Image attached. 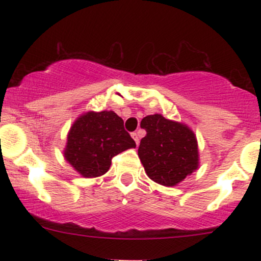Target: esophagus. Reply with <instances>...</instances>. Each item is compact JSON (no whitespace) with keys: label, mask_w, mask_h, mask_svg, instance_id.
<instances>
[{"label":"esophagus","mask_w":261,"mask_h":261,"mask_svg":"<svg viewBox=\"0 0 261 261\" xmlns=\"http://www.w3.org/2000/svg\"><path fill=\"white\" fill-rule=\"evenodd\" d=\"M131 136H133V139L135 140V142H136V145H139V142H140L139 134H137V133H133V134H131Z\"/></svg>","instance_id":"34e87169"}]
</instances>
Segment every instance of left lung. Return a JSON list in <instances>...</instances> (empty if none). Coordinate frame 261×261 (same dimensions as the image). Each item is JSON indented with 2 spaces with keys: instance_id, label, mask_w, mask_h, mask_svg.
<instances>
[{
  "instance_id": "1",
  "label": "left lung",
  "mask_w": 261,
  "mask_h": 261,
  "mask_svg": "<svg viewBox=\"0 0 261 261\" xmlns=\"http://www.w3.org/2000/svg\"><path fill=\"white\" fill-rule=\"evenodd\" d=\"M141 127L146 136L140 142L139 157L152 180L174 187L197 168V142L188 126L154 114L143 118Z\"/></svg>"
}]
</instances>
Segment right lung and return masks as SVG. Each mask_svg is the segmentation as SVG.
<instances>
[{
    "mask_svg": "<svg viewBox=\"0 0 261 261\" xmlns=\"http://www.w3.org/2000/svg\"><path fill=\"white\" fill-rule=\"evenodd\" d=\"M133 147L136 143L120 116L112 110L89 112L71 127L65 158L85 178H95L109 170L113 157Z\"/></svg>",
    "mask_w": 261,
    "mask_h": 261,
    "instance_id": "obj_1",
    "label": "right lung"
}]
</instances>
